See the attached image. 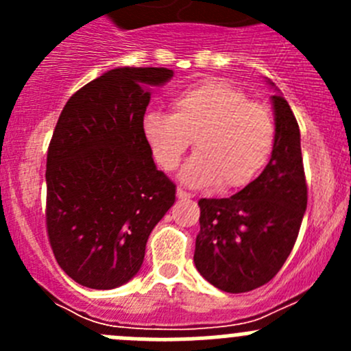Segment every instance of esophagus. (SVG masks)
<instances>
[{"instance_id":"obj_1","label":"esophagus","mask_w":351,"mask_h":351,"mask_svg":"<svg viewBox=\"0 0 351 351\" xmlns=\"http://www.w3.org/2000/svg\"><path fill=\"white\" fill-rule=\"evenodd\" d=\"M176 197H178L180 200H186V198H192V195H190V193H186L185 190H182V189L176 190Z\"/></svg>"}]
</instances>
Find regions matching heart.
<instances>
[{
  "label": "heart",
  "mask_w": 351,
  "mask_h": 351,
  "mask_svg": "<svg viewBox=\"0 0 351 351\" xmlns=\"http://www.w3.org/2000/svg\"><path fill=\"white\" fill-rule=\"evenodd\" d=\"M173 113L147 110L143 137L166 171L180 165L193 141L197 154L183 166V183L195 189L219 185L239 190L270 162L277 129L270 110L219 80H205L171 98Z\"/></svg>",
  "instance_id": "b5f03b06"
}]
</instances>
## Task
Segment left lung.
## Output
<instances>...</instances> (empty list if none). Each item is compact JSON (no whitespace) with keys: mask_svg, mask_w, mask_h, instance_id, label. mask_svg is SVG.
<instances>
[{"mask_svg":"<svg viewBox=\"0 0 351 351\" xmlns=\"http://www.w3.org/2000/svg\"><path fill=\"white\" fill-rule=\"evenodd\" d=\"M271 105L277 139L267 168L232 197L198 200L193 261L205 280L229 293L250 292L278 274L307 207L299 125L280 90Z\"/></svg>","mask_w":351,"mask_h":351,"instance_id":"left-lung-1","label":"left lung"}]
</instances>
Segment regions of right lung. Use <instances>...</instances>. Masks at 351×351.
<instances>
[{
  "label": "right lung",
  "mask_w": 351,
  "mask_h": 351,
  "mask_svg": "<svg viewBox=\"0 0 351 351\" xmlns=\"http://www.w3.org/2000/svg\"><path fill=\"white\" fill-rule=\"evenodd\" d=\"M166 67H115L67 100L47 153L45 222L59 267L88 289L136 277L176 186L154 165L141 130L151 86Z\"/></svg>",
  "instance_id": "right-lung-1"
}]
</instances>
